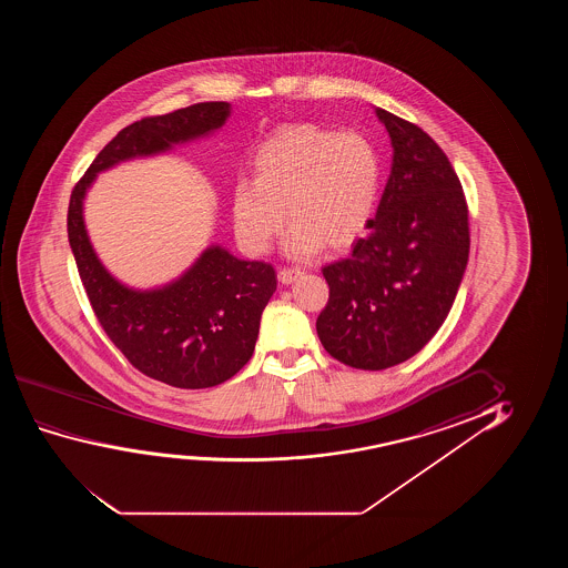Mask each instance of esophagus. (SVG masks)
<instances>
[{"label": "esophagus", "mask_w": 568, "mask_h": 568, "mask_svg": "<svg viewBox=\"0 0 568 568\" xmlns=\"http://www.w3.org/2000/svg\"><path fill=\"white\" fill-rule=\"evenodd\" d=\"M303 270H298V267H283L277 273V277H280L281 283L283 285H291V283H295L298 277H303Z\"/></svg>", "instance_id": "obj_1"}]
</instances>
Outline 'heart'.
<instances>
[{
	"mask_svg": "<svg viewBox=\"0 0 568 568\" xmlns=\"http://www.w3.org/2000/svg\"><path fill=\"white\" fill-rule=\"evenodd\" d=\"M254 182L233 186L231 213L242 248L264 254L291 223L285 248L295 257L351 246L373 219L381 156L365 135L318 125L281 128L252 159ZM286 213L283 214L282 210Z\"/></svg>",
	"mask_w": 568,
	"mask_h": 568,
	"instance_id": "1",
	"label": "heart"
}]
</instances>
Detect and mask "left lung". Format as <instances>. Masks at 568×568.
<instances>
[{"label": "left lung", "mask_w": 568, "mask_h": 568, "mask_svg": "<svg viewBox=\"0 0 568 568\" xmlns=\"http://www.w3.org/2000/svg\"><path fill=\"white\" fill-rule=\"evenodd\" d=\"M394 156L371 234L326 265L324 349L343 365L384 371L427 345L450 312L469 256L467 203L448 156L419 125L376 109Z\"/></svg>", "instance_id": "left-lung-1"}]
</instances>
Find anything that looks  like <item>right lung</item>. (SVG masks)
Wrapping results in <instances>:
<instances>
[{
  "label": "right lung",
  "mask_w": 568,
  "mask_h": 568,
  "mask_svg": "<svg viewBox=\"0 0 568 568\" xmlns=\"http://www.w3.org/2000/svg\"><path fill=\"white\" fill-rule=\"evenodd\" d=\"M229 116V102H200L133 122L102 149L71 192V252L102 329L140 373L174 388L217 386L248 363L262 312L277 288L275 270L210 246L164 287H125L110 275L89 241L83 200L99 172L205 138Z\"/></svg>",
  "instance_id": "add662e5"
}]
</instances>
